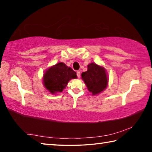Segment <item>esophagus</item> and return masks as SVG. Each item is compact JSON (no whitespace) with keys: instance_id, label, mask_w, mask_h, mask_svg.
<instances>
[{"instance_id":"obj_1","label":"esophagus","mask_w":152,"mask_h":152,"mask_svg":"<svg viewBox=\"0 0 152 152\" xmlns=\"http://www.w3.org/2000/svg\"><path fill=\"white\" fill-rule=\"evenodd\" d=\"M76 74H77V76H78V78H80V71H77L76 72Z\"/></svg>"}]
</instances>
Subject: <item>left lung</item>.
I'll return each instance as SVG.
<instances>
[{
	"label": "left lung",
	"instance_id": "8db88e82",
	"mask_svg": "<svg viewBox=\"0 0 152 152\" xmlns=\"http://www.w3.org/2000/svg\"><path fill=\"white\" fill-rule=\"evenodd\" d=\"M82 79L92 95L99 94L107 88L108 78L105 69L94 63L88 65V70L82 73Z\"/></svg>",
	"mask_w": 152,
	"mask_h": 152
}]
</instances>
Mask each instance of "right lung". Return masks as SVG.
Listing matches in <instances>:
<instances>
[{
    "mask_svg": "<svg viewBox=\"0 0 152 152\" xmlns=\"http://www.w3.org/2000/svg\"><path fill=\"white\" fill-rule=\"evenodd\" d=\"M76 72L65 64L60 62L49 68L43 77L45 88L51 94L61 92L71 79L76 78Z\"/></svg>",
    "mask_w": 152,
    "mask_h": 152,
    "instance_id": "add662e5",
    "label": "right lung"
}]
</instances>
